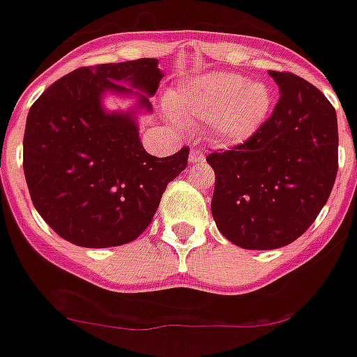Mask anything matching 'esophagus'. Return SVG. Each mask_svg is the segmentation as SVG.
<instances>
[{"label":"esophagus","instance_id":"34e87169","mask_svg":"<svg viewBox=\"0 0 357 357\" xmlns=\"http://www.w3.org/2000/svg\"><path fill=\"white\" fill-rule=\"evenodd\" d=\"M188 160H190V164H200V162L206 160V155H204L202 150H195V148H193V150L190 151Z\"/></svg>","mask_w":357,"mask_h":357}]
</instances>
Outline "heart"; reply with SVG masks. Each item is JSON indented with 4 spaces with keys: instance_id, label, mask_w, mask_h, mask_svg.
<instances>
[{
    "instance_id": "b5f03b06",
    "label": "heart",
    "mask_w": 357,
    "mask_h": 357,
    "mask_svg": "<svg viewBox=\"0 0 357 357\" xmlns=\"http://www.w3.org/2000/svg\"><path fill=\"white\" fill-rule=\"evenodd\" d=\"M167 108L176 123H206L211 136L223 144H238L258 132L268 116L272 92L235 73L192 76L167 92Z\"/></svg>"
}]
</instances>
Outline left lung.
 <instances>
[{
	"instance_id": "left-lung-1",
	"label": "left lung",
	"mask_w": 357,
	"mask_h": 357,
	"mask_svg": "<svg viewBox=\"0 0 357 357\" xmlns=\"http://www.w3.org/2000/svg\"><path fill=\"white\" fill-rule=\"evenodd\" d=\"M274 112L258 132L207 155L216 227L244 249H278L300 237L328 202L338 171L337 113L319 89L286 71Z\"/></svg>"
}]
</instances>
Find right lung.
<instances>
[{
  "instance_id": "obj_1",
  "label": "right lung",
  "mask_w": 357,
  "mask_h": 357,
  "mask_svg": "<svg viewBox=\"0 0 357 357\" xmlns=\"http://www.w3.org/2000/svg\"><path fill=\"white\" fill-rule=\"evenodd\" d=\"M157 59L78 68L52 83L31 106L24 132V174L48 227L82 248L132 242L153 220L162 193L186 169L188 146L171 157L148 153L134 112L108 113L106 92L153 96ZM136 108L151 112L146 96Z\"/></svg>"
}]
</instances>
